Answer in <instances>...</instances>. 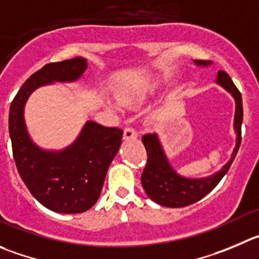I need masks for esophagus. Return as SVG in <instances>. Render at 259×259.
I'll use <instances>...</instances> for the list:
<instances>
[{
    "label": "esophagus",
    "instance_id": "esophagus-1",
    "mask_svg": "<svg viewBox=\"0 0 259 259\" xmlns=\"http://www.w3.org/2000/svg\"><path fill=\"white\" fill-rule=\"evenodd\" d=\"M123 139H124V140H136L137 139V132L135 131V128L125 127L124 132H123Z\"/></svg>",
    "mask_w": 259,
    "mask_h": 259
}]
</instances>
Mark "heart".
Listing matches in <instances>:
<instances>
[{
    "instance_id": "obj_1",
    "label": "heart",
    "mask_w": 259,
    "mask_h": 259,
    "mask_svg": "<svg viewBox=\"0 0 259 259\" xmlns=\"http://www.w3.org/2000/svg\"><path fill=\"white\" fill-rule=\"evenodd\" d=\"M159 85L155 81H144L139 82L131 88L123 89L118 93V102L123 107H132L139 105L149 100L157 93Z\"/></svg>"
}]
</instances>
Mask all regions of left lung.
Segmentation results:
<instances>
[{"label": "left lung", "instance_id": "8db88e82", "mask_svg": "<svg viewBox=\"0 0 259 259\" xmlns=\"http://www.w3.org/2000/svg\"><path fill=\"white\" fill-rule=\"evenodd\" d=\"M197 66L211 65V61L194 60ZM216 83L223 86L233 95L235 100V117H234V130L236 132V144L230 160L223 166L221 170L205 178L192 179L182 177L177 173L168 161V157L162 150L161 144L156 134H149L142 136V142L147 152V164L141 176V183L147 196L154 202L165 207H184L210 193L228 173L231 162L235 159L240 141H242V122H243V102L240 91L236 89L230 76L225 71H219Z\"/></svg>", "mask_w": 259, "mask_h": 259}]
</instances>
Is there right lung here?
Returning <instances> with one entry per match:
<instances>
[{
    "instance_id": "right-lung-1",
    "label": "right lung",
    "mask_w": 259,
    "mask_h": 259,
    "mask_svg": "<svg viewBox=\"0 0 259 259\" xmlns=\"http://www.w3.org/2000/svg\"><path fill=\"white\" fill-rule=\"evenodd\" d=\"M86 68L88 61L81 57L48 63L24 82L10 105L9 131L17 171L36 201L54 212L80 213L97 203L123 130L88 120L72 145L61 151H47L31 141L24 108L35 89L72 82Z\"/></svg>"
}]
</instances>
